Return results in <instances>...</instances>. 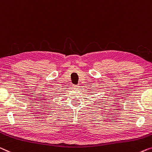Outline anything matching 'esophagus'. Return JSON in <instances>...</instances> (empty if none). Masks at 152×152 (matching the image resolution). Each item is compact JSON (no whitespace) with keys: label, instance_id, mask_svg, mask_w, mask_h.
Masks as SVG:
<instances>
[{"label":"esophagus","instance_id":"esophagus-1","mask_svg":"<svg viewBox=\"0 0 152 152\" xmlns=\"http://www.w3.org/2000/svg\"><path fill=\"white\" fill-rule=\"evenodd\" d=\"M72 88H73V89H78L79 88V85H72Z\"/></svg>","mask_w":152,"mask_h":152}]
</instances>
